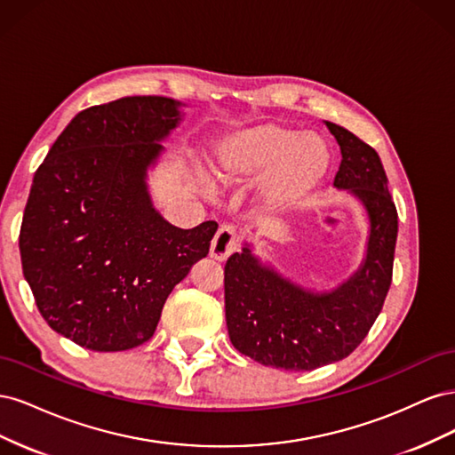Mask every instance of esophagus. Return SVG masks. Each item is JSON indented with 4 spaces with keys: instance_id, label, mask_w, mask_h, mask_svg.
<instances>
[{
    "instance_id": "obj_1",
    "label": "esophagus",
    "mask_w": 455,
    "mask_h": 455,
    "mask_svg": "<svg viewBox=\"0 0 455 455\" xmlns=\"http://www.w3.org/2000/svg\"><path fill=\"white\" fill-rule=\"evenodd\" d=\"M237 246H239V237H237L235 228L222 226L216 231V235L211 243V258L224 261L237 251Z\"/></svg>"
}]
</instances>
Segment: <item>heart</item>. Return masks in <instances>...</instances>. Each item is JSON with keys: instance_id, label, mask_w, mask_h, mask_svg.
<instances>
[{"instance_id": "b5f03b06", "label": "heart", "mask_w": 455, "mask_h": 455, "mask_svg": "<svg viewBox=\"0 0 455 455\" xmlns=\"http://www.w3.org/2000/svg\"><path fill=\"white\" fill-rule=\"evenodd\" d=\"M330 169V151L321 136L299 132L281 123L233 131L218 144L211 171L226 188L254 182L258 197L271 212H286L307 201Z\"/></svg>"}]
</instances>
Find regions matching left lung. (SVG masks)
<instances>
[{"label":"left lung","mask_w":455,"mask_h":455,"mask_svg":"<svg viewBox=\"0 0 455 455\" xmlns=\"http://www.w3.org/2000/svg\"><path fill=\"white\" fill-rule=\"evenodd\" d=\"M341 151L334 186L347 189L368 212L366 256L330 292H313L264 266L251 244L224 267L226 323L239 353L291 371L346 359L378 319L393 279L398 216L378 151L347 129L326 121Z\"/></svg>","instance_id":"obj_1"}]
</instances>
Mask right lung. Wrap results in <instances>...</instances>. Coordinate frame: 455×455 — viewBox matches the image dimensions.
<instances>
[{
    "instance_id": "obj_1",
    "label": "right lung",
    "mask_w": 455,
    "mask_h": 455,
    "mask_svg": "<svg viewBox=\"0 0 455 455\" xmlns=\"http://www.w3.org/2000/svg\"><path fill=\"white\" fill-rule=\"evenodd\" d=\"M167 96H125L79 112L34 174L20 226L22 273L54 332L91 351L154 336L164 301L209 254L218 224H169L148 169L182 119Z\"/></svg>"
}]
</instances>
